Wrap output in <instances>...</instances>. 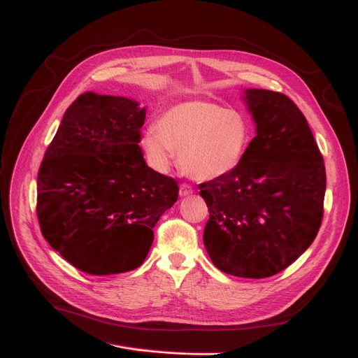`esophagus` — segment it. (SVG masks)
<instances>
[{
  "label": "esophagus",
  "mask_w": 358,
  "mask_h": 358,
  "mask_svg": "<svg viewBox=\"0 0 358 358\" xmlns=\"http://www.w3.org/2000/svg\"><path fill=\"white\" fill-rule=\"evenodd\" d=\"M192 193H193V187L192 186L185 185V182H182V185H180V196H190Z\"/></svg>",
  "instance_id": "obj_1"
}]
</instances>
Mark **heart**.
Returning a JSON list of instances; mask_svg holds the SVG:
<instances>
[{
	"label": "heart",
	"mask_w": 358,
	"mask_h": 358,
	"mask_svg": "<svg viewBox=\"0 0 358 358\" xmlns=\"http://www.w3.org/2000/svg\"><path fill=\"white\" fill-rule=\"evenodd\" d=\"M250 139L249 120L240 110L208 100H187L163 110L156 130L144 131L139 145L155 171L166 172L177 151L187 176L210 181L238 168Z\"/></svg>",
	"instance_id": "heart-1"
}]
</instances>
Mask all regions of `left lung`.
I'll return each mask as SVG.
<instances>
[{
  "label": "left lung",
  "instance_id": "1",
  "mask_svg": "<svg viewBox=\"0 0 358 358\" xmlns=\"http://www.w3.org/2000/svg\"><path fill=\"white\" fill-rule=\"evenodd\" d=\"M243 100L257 136L237 169L199 185L210 211L203 244L220 271L262 279L287 268L313 243L327 178L312 130L289 97L249 88Z\"/></svg>",
  "mask_w": 358,
  "mask_h": 358
}]
</instances>
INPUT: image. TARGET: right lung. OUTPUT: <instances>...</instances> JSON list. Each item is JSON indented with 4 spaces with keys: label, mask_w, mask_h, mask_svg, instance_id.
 <instances>
[{
    "label": "right lung",
    "mask_w": 358,
    "mask_h": 358,
    "mask_svg": "<svg viewBox=\"0 0 358 358\" xmlns=\"http://www.w3.org/2000/svg\"><path fill=\"white\" fill-rule=\"evenodd\" d=\"M145 108L117 96L80 94L61 120L37 176L45 240L78 270L138 268L152 228L178 198L177 181L151 169L138 145Z\"/></svg>",
    "instance_id": "1"
}]
</instances>
